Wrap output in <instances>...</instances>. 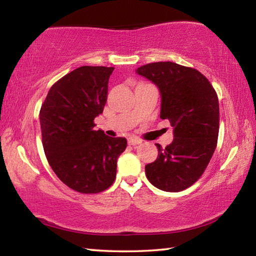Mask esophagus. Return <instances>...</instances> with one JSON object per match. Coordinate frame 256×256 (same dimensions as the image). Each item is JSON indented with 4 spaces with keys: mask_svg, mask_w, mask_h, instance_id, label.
<instances>
[{
    "mask_svg": "<svg viewBox=\"0 0 256 256\" xmlns=\"http://www.w3.org/2000/svg\"><path fill=\"white\" fill-rule=\"evenodd\" d=\"M142 142L141 138H128V144L130 146H136V144H140Z\"/></svg>",
    "mask_w": 256,
    "mask_h": 256,
    "instance_id": "obj_1",
    "label": "esophagus"
}]
</instances>
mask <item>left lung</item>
Returning a JSON list of instances; mask_svg holds the SVG:
<instances>
[{"mask_svg": "<svg viewBox=\"0 0 256 256\" xmlns=\"http://www.w3.org/2000/svg\"><path fill=\"white\" fill-rule=\"evenodd\" d=\"M162 97L160 118L168 120L174 140L156 144L158 157L146 164V176L156 188L178 192L200 178L214 154L219 133V102L214 86L196 68L172 62L138 68Z\"/></svg>", "mask_w": 256, "mask_h": 256, "instance_id": "left-lung-1", "label": "left lung"}]
</instances>
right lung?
<instances>
[{"label":"right lung","instance_id":"obj_1","mask_svg":"<svg viewBox=\"0 0 256 256\" xmlns=\"http://www.w3.org/2000/svg\"><path fill=\"white\" fill-rule=\"evenodd\" d=\"M114 68L81 66L52 86L40 112L42 146L50 166L68 188L99 193L114 183L125 138L94 131L107 102Z\"/></svg>","mask_w":256,"mask_h":256}]
</instances>
